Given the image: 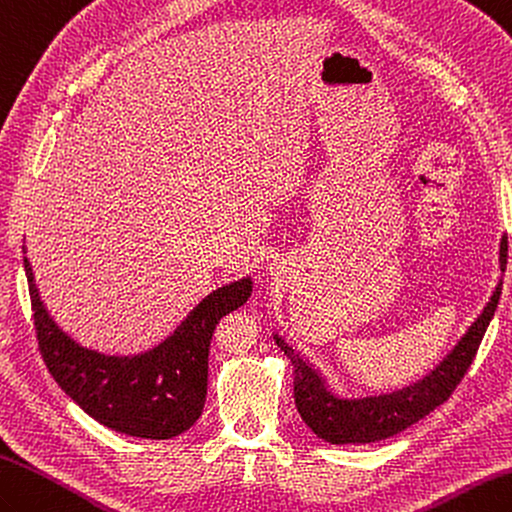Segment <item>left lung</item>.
I'll list each match as a JSON object with an SVG mask.
<instances>
[{
    "label": "left lung",
    "mask_w": 512,
    "mask_h": 512,
    "mask_svg": "<svg viewBox=\"0 0 512 512\" xmlns=\"http://www.w3.org/2000/svg\"><path fill=\"white\" fill-rule=\"evenodd\" d=\"M506 254L508 247L504 238L502 247H499L502 271L506 269ZM499 295H502V282L495 287L491 302L484 306L482 315L469 326V331L464 333L456 348L438 363L436 370H431L427 377L403 390L366 396V399H339L326 388L317 370H313L298 352L285 344V339L276 335V344L291 359L293 396L302 420L313 429V434L326 442H333V445H361V442L366 445V442L401 434L403 429L434 412L456 390L480 348L488 324L493 320Z\"/></svg>",
    "instance_id": "1"
}]
</instances>
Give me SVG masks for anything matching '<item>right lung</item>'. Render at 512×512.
<instances>
[{
    "label": "right lung",
    "mask_w": 512,
    "mask_h": 512,
    "mask_svg": "<svg viewBox=\"0 0 512 512\" xmlns=\"http://www.w3.org/2000/svg\"><path fill=\"white\" fill-rule=\"evenodd\" d=\"M41 357L65 394L120 434L168 440L197 423L206 405L208 352L221 317L252 295L243 278L212 291L160 346L135 357H111L78 346L45 311L24 256Z\"/></svg>",
    "instance_id": "add662e5"
}]
</instances>
